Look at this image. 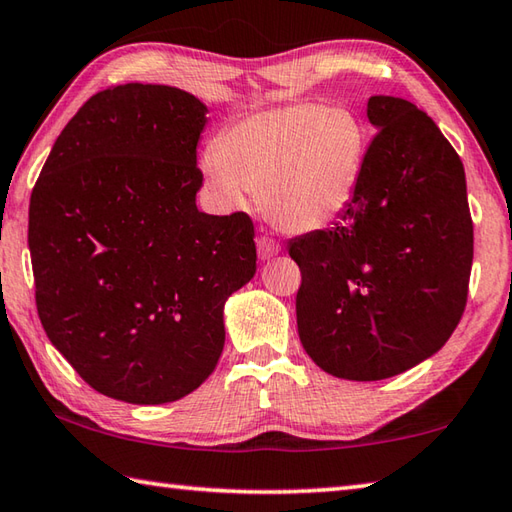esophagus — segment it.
I'll use <instances>...</instances> for the list:
<instances>
[{
	"label": "esophagus",
	"instance_id": "obj_1",
	"mask_svg": "<svg viewBox=\"0 0 512 512\" xmlns=\"http://www.w3.org/2000/svg\"><path fill=\"white\" fill-rule=\"evenodd\" d=\"M256 247H258V258L260 260H269V258H274L278 252H281V245H278L276 240L269 238V236L256 238Z\"/></svg>",
	"mask_w": 512,
	"mask_h": 512
}]
</instances>
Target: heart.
Listing matches in <instances>:
<instances>
[{
    "label": "heart",
    "mask_w": 512,
    "mask_h": 512,
    "mask_svg": "<svg viewBox=\"0 0 512 512\" xmlns=\"http://www.w3.org/2000/svg\"><path fill=\"white\" fill-rule=\"evenodd\" d=\"M365 151V127L350 109L292 102L229 124L202 156V171L227 207L245 209L258 194L276 227L310 234L350 207Z\"/></svg>",
    "instance_id": "obj_1"
}]
</instances>
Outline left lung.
I'll return each mask as SVG.
<instances>
[{
	"label": "left lung",
	"mask_w": 512,
	"mask_h": 512,
	"mask_svg": "<svg viewBox=\"0 0 512 512\" xmlns=\"http://www.w3.org/2000/svg\"><path fill=\"white\" fill-rule=\"evenodd\" d=\"M376 136L332 229L289 240L298 336L327 374L381 381L441 350L466 310L472 218L464 165L430 115L372 95Z\"/></svg>",
	"instance_id": "left-lung-1"
}]
</instances>
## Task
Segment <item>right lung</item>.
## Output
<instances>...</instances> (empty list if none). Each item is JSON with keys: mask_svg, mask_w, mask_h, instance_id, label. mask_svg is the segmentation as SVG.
I'll list each match as a JSON object with an SVG mask.
<instances>
[{"mask_svg": "<svg viewBox=\"0 0 512 512\" xmlns=\"http://www.w3.org/2000/svg\"><path fill=\"white\" fill-rule=\"evenodd\" d=\"M207 106L165 84L91 95L57 136L28 207L44 332L106 397L156 406L214 372L227 296L256 274L245 211H198Z\"/></svg>", "mask_w": 512, "mask_h": 512, "instance_id": "1", "label": "right lung"}]
</instances>
